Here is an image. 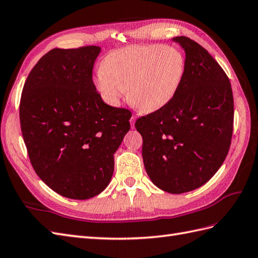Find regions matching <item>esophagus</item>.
<instances>
[{
	"instance_id": "obj_1",
	"label": "esophagus",
	"mask_w": 258,
	"mask_h": 258,
	"mask_svg": "<svg viewBox=\"0 0 258 258\" xmlns=\"http://www.w3.org/2000/svg\"><path fill=\"white\" fill-rule=\"evenodd\" d=\"M135 121H136V116L135 115H132V117H131V124H132V127H133V128H134Z\"/></svg>"
}]
</instances>
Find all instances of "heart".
<instances>
[{"label": "heart", "mask_w": 258, "mask_h": 258, "mask_svg": "<svg viewBox=\"0 0 258 258\" xmlns=\"http://www.w3.org/2000/svg\"><path fill=\"white\" fill-rule=\"evenodd\" d=\"M184 73L185 57L179 49L161 44L130 45L112 51L103 58L95 86L111 105L120 103L127 90L132 105L154 112L174 98Z\"/></svg>", "instance_id": "b5f03b06"}]
</instances>
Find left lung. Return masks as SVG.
I'll return each mask as SVG.
<instances>
[{
  "mask_svg": "<svg viewBox=\"0 0 258 258\" xmlns=\"http://www.w3.org/2000/svg\"><path fill=\"white\" fill-rule=\"evenodd\" d=\"M185 51V73L167 105L138 118L143 160L150 180L164 192L201 187L228 155L233 132V94L226 73L201 44L176 37Z\"/></svg>",
  "mask_w": 258,
  "mask_h": 258,
  "instance_id": "1",
  "label": "left lung"
}]
</instances>
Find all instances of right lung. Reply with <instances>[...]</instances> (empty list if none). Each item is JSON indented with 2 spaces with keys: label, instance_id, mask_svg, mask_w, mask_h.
<instances>
[{
  "label": "right lung",
  "instance_id": "right-lung-1",
  "mask_svg": "<svg viewBox=\"0 0 258 258\" xmlns=\"http://www.w3.org/2000/svg\"><path fill=\"white\" fill-rule=\"evenodd\" d=\"M100 48L52 49L24 85L19 120L31 166L54 192L88 200L108 186L131 111L104 103L92 82Z\"/></svg>",
  "mask_w": 258,
  "mask_h": 258
}]
</instances>
